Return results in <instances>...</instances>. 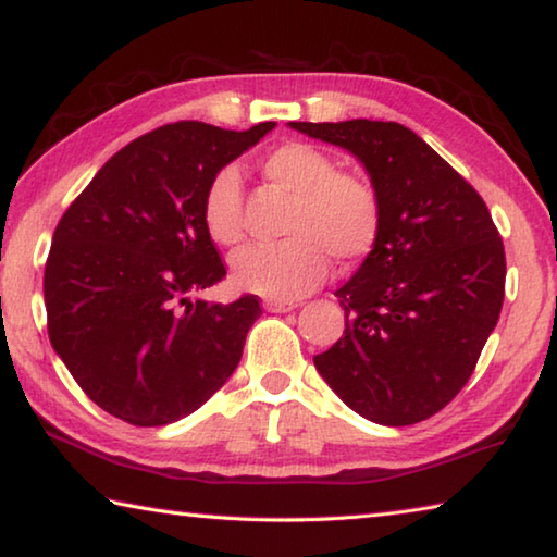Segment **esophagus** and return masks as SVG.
I'll list each match as a JSON object with an SVG mask.
<instances>
[{
  "label": "esophagus",
  "mask_w": 557,
  "mask_h": 557,
  "mask_svg": "<svg viewBox=\"0 0 557 557\" xmlns=\"http://www.w3.org/2000/svg\"><path fill=\"white\" fill-rule=\"evenodd\" d=\"M297 305L295 301H285V299H268L265 301V309L268 312H275V314H282V312H292Z\"/></svg>",
  "instance_id": "34e87169"
}]
</instances>
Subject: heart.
Wrapping results in <instances>:
<instances>
[{
    "mask_svg": "<svg viewBox=\"0 0 557 557\" xmlns=\"http://www.w3.org/2000/svg\"><path fill=\"white\" fill-rule=\"evenodd\" d=\"M270 184L292 196L280 243L248 245L231 258L235 285L270 299H292L322 285L329 258L354 265L381 235V196L369 176L336 169L322 147L289 139L260 159ZM203 225L221 245L240 240V182L235 169L215 172L203 194Z\"/></svg>",
    "mask_w": 557,
    "mask_h": 557,
    "instance_id": "b5f03b06",
    "label": "heart"
}]
</instances>
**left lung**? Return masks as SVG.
Masks as SVG:
<instances>
[{"label": "left lung", "mask_w": 557, "mask_h": 557, "mask_svg": "<svg viewBox=\"0 0 557 557\" xmlns=\"http://www.w3.org/2000/svg\"><path fill=\"white\" fill-rule=\"evenodd\" d=\"M344 147L381 196V235L334 295L344 336L314 356L348 408L379 425L428 420L465 388L504 305L506 256L482 196L398 122H289Z\"/></svg>", "instance_id": "1"}]
</instances>
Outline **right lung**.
<instances>
[{
	"label": "right lung",
	"mask_w": 557,
	"mask_h": 557,
	"mask_svg": "<svg viewBox=\"0 0 557 557\" xmlns=\"http://www.w3.org/2000/svg\"><path fill=\"white\" fill-rule=\"evenodd\" d=\"M272 127L184 120L147 132L102 164L55 225L44 270L51 346L83 393L129 425L186 418L240 361L260 299H191L225 277L203 194Z\"/></svg>",
	"instance_id": "obj_1"
}]
</instances>
